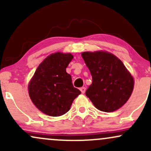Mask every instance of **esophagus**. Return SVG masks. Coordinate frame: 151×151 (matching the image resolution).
<instances>
[{
  "label": "esophagus",
  "mask_w": 151,
  "mask_h": 151,
  "mask_svg": "<svg viewBox=\"0 0 151 151\" xmlns=\"http://www.w3.org/2000/svg\"><path fill=\"white\" fill-rule=\"evenodd\" d=\"M80 91L82 93H85V91H86V88L85 87H81L80 89Z\"/></svg>",
  "instance_id": "1"
}]
</instances>
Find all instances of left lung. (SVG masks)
Masks as SVG:
<instances>
[{"label":"left lung","instance_id":"1","mask_svg":"<svg viewBox=\"0 0 151 151\" xmlns=\"http://www.w3.org/2000/svg\"><path fill=\"white\" fill-rule=\"evenodd\" d=\"M92 77L86 91L94 106L104 112H113L127 102L134 87V79L120 59L103 50L81 52Z\"/></svg>","mask_w":151,"mask_h":151}]
</instances>
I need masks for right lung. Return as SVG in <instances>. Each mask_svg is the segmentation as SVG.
Returning a JSON list of instances; mask_svg holds the SVG:
<instances>
[{
	"instance_id": "1",
	"label": "right lung",
	"mask_w": 151,
	"mask_h": 151,
	"mask_svg": "<svg viewBox=\"0 0 151 151\" xmlns=\"http://www.w3.org/2000/svg\"><path fill=\"white\" fill-rule=\"evenodd\" d=\"M74 56L58 52L48 55L40 64L28 84L33 104L46 115L60 116L70 110L81 91L74 88L72 77L66 72Z\"/></svg>"
}]
</instances>
